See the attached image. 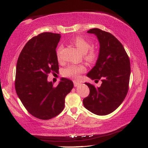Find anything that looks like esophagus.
Returning a JSON list of instances; mask_svg holds the SVG:
<instances>
[{
  "label": "esophagus",
  "mask_w": 148,
  "mask_h": 148,
  "mask_svg": "<svg viewBox=\"0 0 148 148\" xmlns=\"http://www.w3.org/2000/svg\"><path fill=\"white\" fill-rule=\"evenodd\" d=\"M80 84V83L79 82H77V81H74V87H77V86H78Z\"/></svg>",
  "instance_id": "esophagus-1"
}]
</instances>
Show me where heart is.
I'll return each mask as SVG.
<instances>
[{
	"label": "heart",
	"mask_w": 148,
	"mask_h": 148,
	"mask_svg": "<svg viewBox=\"0 0 148 148\" xmlns=\"http://www.w3.org/2000/svg\"><path fill=\"white\" fill-rule=\"evenodd\" d=\"M73 44L77 47L80 52L85 55V59L88 61H93L96 58V53L94 50H90L88 52L91 48L92 44L89 41H87L82 37H77L73 41ZM63 47L60 46L57 51V55L58 59L60 58L61 52L62 51ZM85 67L83 65H70L67 66L66 69L63 70V74L64 76L67 77H71V78H77L83 72L85 71Z\"/></svg>",
	"instance_id": "heart-1"
}]
</instances>
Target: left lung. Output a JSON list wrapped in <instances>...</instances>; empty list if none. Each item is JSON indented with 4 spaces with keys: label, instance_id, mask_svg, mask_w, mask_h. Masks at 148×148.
Masks as SVG:
<instances>
[{
    "label": "left lung",
    "instance_id": "1",
    "mask_svg": "<svg viewBox=\"0 0 148 148\" xmlns=\"http://www.w3.org/2000/svg\"><path fill=\"white\" fill-rule=\"evenodd\" d=\"M97 37L100 51L95 66L87 76L96 82L101 80L100 87L85 83L90 94L83 99L86 109L103 116L115 111L127 95L130 83V61L122 43L113 35L98 28L87 32Z\"/></svg>",
    "mask_w": 148,
    "mask_h": 148
}]
</instances>
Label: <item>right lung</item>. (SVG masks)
<instances>
[{"instance_id": "1", "label": "right lung", "mask_w": 148, "mask_h": 148, "mask_svg": "<svg viewBox=\"0 0 148 148\" xmlns=\"http://www.w3.org/2000/svg\"><path fill=\"white\" fill-rule=\"evenodd\" d=\"M61 35L44 32L27 42L18 56L15 87L18 97L32 116L49 120L61 113L65 96L74 87L73 82L62 77L53 87L48 74L59 70L56 47Z\"/></svg>"}]
</instances>
